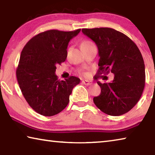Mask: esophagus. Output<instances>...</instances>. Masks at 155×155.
Wrapping results in <instances>:
<instances>
[{
	"label": "esophagus",
	"mask_w": 155,
	"mask_h": 155,
	"mask_svg": "<svg viewBox=\"0 0 155 155\" xmlns=\"http://www.w3.org/2000/svg\"><path fill=\"white\" fill-rule=\"evenodd\" d=\"M82 83L84 84V85H90L91 84H92V82L90 81H87V80H85V81H82Z\"/></svg>",
	"instance_id": "34e87169"
}]
</instances>
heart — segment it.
Here are the masks:
<instances>
[{"mask_svg":"<svg viewBox=\"0 0 155 155\" xmlns=\"http://www.w3.org/2000/svg\"><path fill=\"white\" fill-rule=\"evenodd\" d=\"M94 44L90 41H83L82 43H81V48H85V47H88L90 46H93Z\"/></svg>","mask_w":155,"mask_h":155,"instance_id":"1","label":"heart"}]
</instances>
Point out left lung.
<instances>
[{
	"mask_svg": "<svg viewBox=\"0 0 155 155\" xmlns=\"http://www.w3.org/2000/svg\"><path fill=\"white\" fill-rule=\"evenodd\" d=\"M82 32L98 48L97 74H114L111 83L97 82L101 92L94 98V104L107 115L126 114L140 101L145 86V65L140 51L128 36L114 28H83Z\"/></svg>",
	"mask_w": 155,
	"mask_h": 155,
	"instance_id": "1",
	"label": "left lung"
}]
</instances>
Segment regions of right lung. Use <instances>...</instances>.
<instances>
[{"instance_id":"obj_1","label":"right lung","mask_w":155,"mask_h":155,"mask_svg":"<svg viewBox=\"0 0 155 155\" xmlns=\"http://www.w3.org/2000/svg\"><path fill=\"white\" fill-rule=\"evenodd\" d=\"M80 31H44L31 38L21 52L18 82L28 104L39 114L52 116L63 111L72 89L80 83L73 76L59 81L54 73L56 65L66 59L70 40Z\"/></svg>"}]
</instances>
